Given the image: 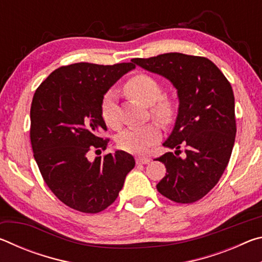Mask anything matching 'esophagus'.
<instances>
[{"label":"esophagus","instance_id":"esophagus-1","mask_svg":"<svg viewBox=\"0 0 262 262\" xmlns=\"http://www.w3.org/2000/svg\"><path fill=\"white\" fill-rule=\"evenodd\" d=\"M150 163L149 158H144V157H136V164H148Z\"/></svg>","mask_w":262,"mask_h":262}]
</instances>
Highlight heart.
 Wrapping results in <instances>:
<instances>
[{"mask_svg":"<svg viewBox=\"0 0 262 262\" xmlns=\"http://www.w3.org/2000/svg\"><path fill=\"white\" fill-rule=\"evenodd\" d=\"M125 91L133 98L145 105H150L152 117L163 125H170L176 114L174 100L162 95L163 86L151 75L140 73L132 76L125 83ZM101 117L105 123L112 128L120 126L118 115L117 96L114 91H107L101 99ZM161 139V128L155 122L144 126L130 127L118 136L119 148L132 154H144Z\"/></svg>","mask_w":262,"mask_h":262,"instance_id":"obj_1","label":"heart"}]
</instances>
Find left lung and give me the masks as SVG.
<instances>
[{"label":"left lung","mask_w":262,"mask_h":262,"mask_svg":"<svg viewBox=\"0 0 262 262\" xmlns=\"http://www.w3.org/2000/svg\"><path fill=\"white\" fill-rule=\"evenodd\" d=\"M132 62L178 90L176 126L163 143L176 151L156 158L166 167L157 190L177 203L199 201L219 183L231 157L237 132L231 84L203 56L165 53Z\"/></svg>","instance_id":"1"}]
</instances>
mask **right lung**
I'll use <instances>...</instances> for the list:
<instances>
[{
  "mask_svg": "<svg viewBox=\"0 0 262 262\" xmlns=\"http://www.w3.org/2000/svg\"><path fill=\"white\" fill-rule=\"evenodd\" d=\"M134 68L133 62L62 66L34 92L30 111L33 156L48 188L72 209L85 214L105 210L135 166L134 157L122 150L89 159L91 151L105 150L110 141L101 136L107 130L101 99Z\"/></svg>",
  "mask_w": 262,
  "mask_h": 262,
  "instance_id": "obj_1",
  "label": "right lung"
}]
</instances>
